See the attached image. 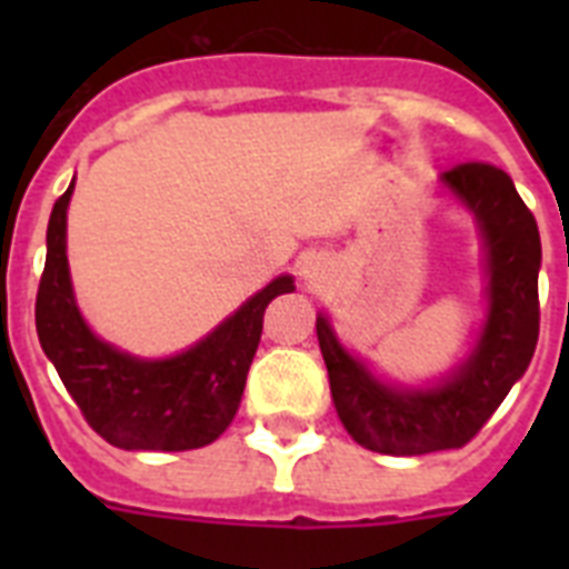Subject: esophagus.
Returning <instances> with one entry per match:
<instances>
[{
    "instance_id": "1",
    "label": "esophagus",
    "mask_w": 569,
    "mask_h": 569,
    "mask_svg": "<svg viewBox=\"0 0 569 569\" xmlns=\"http://www.w3.org/2000/svg\"><path fill=\"white\" fill-rule=\"evenodd\" d=\"M328 259L319 257V253H310V257L301 259V266H298V274H301L303 286L307 289H319L325 280H328Z\"/></svg>"
}]
</instances>
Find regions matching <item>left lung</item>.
I'll return each mask as SVG.
<instances>
[{
	"mask_svg": "<svg viewBox=\"0 0 569 569\" xmlns=\"http://www.w3.org/2000/svg\"><path fill=\"white\" fill-rule=\"evenodd\" d=\"M440 186L476 214L485 241L487 316L467 360L425 387L387 383L348 351L325 312L316 316L330 396L346 431L380 455H428L467 446L526 375L540 330V232L535 214L493 164L467 162Z\"/></svg>",
	"mask_w": 569,
	"mask_h": 569,
	"instance_id": "8db88e82",
	"label": "left lung"
}]
</instances>
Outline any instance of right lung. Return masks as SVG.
<instances>
[{"instance_id":"obj_1","label":"right lung","mask_w":569,"mask_h":569,"mask_svg":"<svg viewBox=\"0 0 569 569\" xmlns=\"http://www.w3.org/2000/svg\"><path fill=\"white\" fill-rule=\"evenodd\" d=\"M58 197L47 227V266L38 286L34 325L82 416L102 440L127 451H189L230 428L262 337V316L277 295L295 289L289 274L250 295L239 310L182 355L144 360L102 342L76 307L67 266V206Z\"/></svg>"}]
</instances>
